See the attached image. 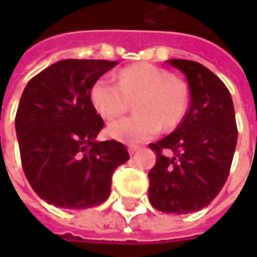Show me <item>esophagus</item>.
<instances>
[{
	"label": "esophagus",
	"mask_w": 257,
	"mask_h": 257,
	"mask_svg": "<svg viewBox=\"0 0 257 257\" xmlns=\"http://www.w3.org/2000/svg\"><path fill=\"white\" fill-rule=\"evenodd\" d=\"M127 150H128V153L130 154H134L137 150H139V146H133V144H132V146H128V147H127Z\"/></svg>",
	"instance_id": "esophagus-1"
}]
</instances>
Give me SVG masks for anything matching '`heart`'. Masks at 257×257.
I'll return each instance as SVG.
<instances>
[{
	"instance_id": "heart-1",
	"label": "heart",
	"mask_w": 257,
	"mask_h": 257,
	"mask_svg": "<svg viewBox=\"0 0 257 257\" xmlns=\"http://www.w3.org/2000/svg\"><path fill=\"white\" fill-rule=\"evenodd\" d=\"M94 108L105 118L124 113L132 101L137 113L107 125V134L124 143H142L180 123L187 110L189 93L182 80L152 64L123 68L118 80L100 77L90 91Z\"/></svg>"
}]
</instances>
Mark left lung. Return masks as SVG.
Instances as JSON below:
<instances>
[{
    "label": "left lung",
    "mask_w": 257,
    "mask_h": 257,
    "mask_svg": "<svg viewBox=\"0 0 257 257\" xmlns=\"http://www.w3.org/2000/svg\"><path fill=\"white\" fill-rule=\"evenodd\" d=\"M184 73L190 107L179 127L150 143L156 164L149 172V199L163 213L197 212L219 194L237 143L234 108L227 87L209 68L190 60H169Z\"/></svg>",
    "instance_id": "left-lung-1"
}]
</instances>
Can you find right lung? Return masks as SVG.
Returning a JSON list of instances; mask_svg holds the SVG:
<instances>
[{
    "mask_svg": "<svg viewBox=\"0 0 257 257\" xmlns=\"http://www.w3.org/2000/svg\"><path fill=\"white\" fill-rule=\"evenodd\" d=\"M115 64L63 60L25 85L15 115L21 164L48 204L75 210L101 204L111 192L114 170L130 159L120 142H95L104 121L90 91Z\"/></svg>",
    "mask_w": 257,
    "mask_h": 257,
    "instance_id": "1",
    "label": "right lung"
}]
</instances>
